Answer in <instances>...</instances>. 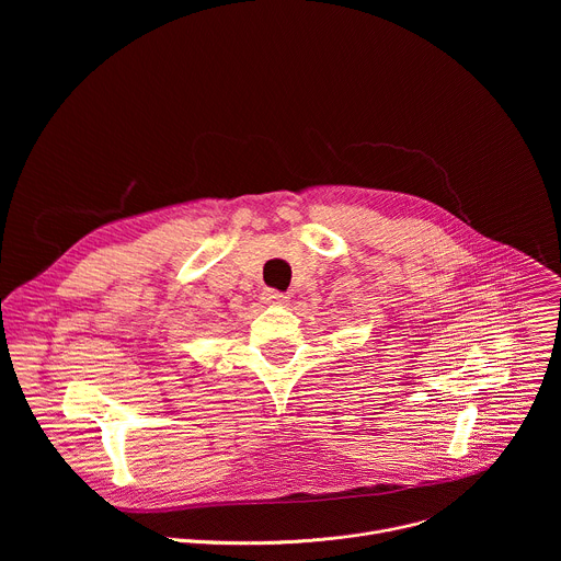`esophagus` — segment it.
<instances>
[{
    "label": "esophagus",
    "instance_id": "obj_1",
    "mask_svg": "<svg viewBox=\"0 0 561 561\" xmlns=\"http://www.w3.org/2000/svg\"><path fill=\"white\" fill-rule=\"evenodd\" d=\"M262 295H264L262 299H264L266 304H284V301H286V295L279 293V290H273V288H266Z\"/></svg>",
    "mask_w": 561,
    "mask_h": 561
}]
</instances>
